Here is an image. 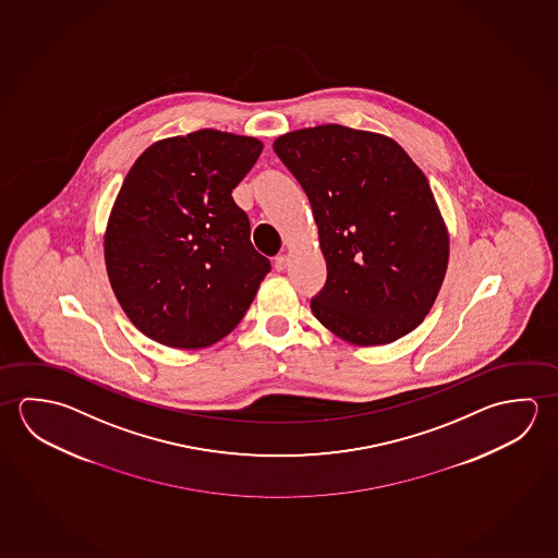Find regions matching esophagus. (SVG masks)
<instances>
[{"instance_id": "1", "label": "esophagus", "mask_w": 558, "mask_h": 558, "mask_svg": "<svg viewBox=\"0 0 558 558\" xmlns=\"http://www.w3.org/2000/svg\"><path fill=\"white\" fill-rule=\"evenodd\" d=\"M287 264H289L287 255H277V257H275V269H277V271H283Z\"/></svg>"}]
</instances>
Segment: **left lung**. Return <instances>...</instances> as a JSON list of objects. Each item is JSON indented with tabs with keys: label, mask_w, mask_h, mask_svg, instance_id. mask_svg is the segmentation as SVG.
<instances>
[{
	"label": "left lung",
	"mask_w": 558,
	"mask_h": 558,
	"mask_svg": "<svg viewBox=\"0 0 558 558\" xmlns=\"http://www.w3.org/2000/svg\"><path fill=\"white\" fill-rule=\"evenodd\" d=\"M274 150L311 201L326 259L314 316L357 345L414 330L434 306L449 236L424 173L383 134L320 124Z\"/></svg>",
	"instance_id": "1"
}]
</instances>
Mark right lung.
Masks as SVG:
<instances>
[{"label":"right lung","mask_w":558,"mask_h":558,"mask_svg":"<svg viewBox=\"0 0 558 558\" xmlns=\"http://www.w3.org/2000/svg\"><path fill=\"white\" fill-rule=\"evenodd\" d=\"M264 150L203 129L151 144L114 201L105 264L117 301L150 340L197 350L236 328L271 271L232 198Z\"/></svg>","instance_id":"1"}]
</instances>
